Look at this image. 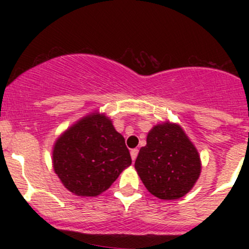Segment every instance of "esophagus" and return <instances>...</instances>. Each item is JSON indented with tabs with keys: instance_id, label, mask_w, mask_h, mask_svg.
Returning <instances> with one entry per match:
<instances>
[{
	"instance_id": "34e87169",
	"label": "esophagus",
	"mask_w": 249,
	"mask_h": 249,
	"mask_svg": "<svg viewBox=\"0 0 249 249\" xmlns=\"http://www.w3.org/2000/svg\"><path fill=\"white\" fill-rule=\"evenodd\" d=\"M130 154H131V158H132V160H136L137 156H138V150H137V148H133V150L130 151Z\"/></svg>"
}]
</instances>
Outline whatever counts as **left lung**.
Segmentation results:
<instances>
[{
	"label": "left lung",
	"mask_w": 249,
	"mask_h": 249,
	"mask_svg": "<svg viewBox=\"0 0 249 249\" xmlns=\"http://www.w3.org/2000/svg\"><path fill=\"white\" fill-rule=\"evenodd\" d=\"M134 168L151 194L179 199L192 190L201 173L198 150L179 124L164 122L148 131Z\"/></svg>",
	"instance_id": "left-lung-1"
}]
</instances>
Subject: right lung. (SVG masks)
<instances>
[{
	"mask_svg": "<svg viewBox=\"0 0 249 249\" xmlns=\"http://www.w3.org/2000/svg\"><path fill=\"white\" fill-rule=\"evenodd\" d=\"M125 139L105 113L82 117L56 139L53 166L64 187L78 196H97L131 165Z\"/></svg>",
	"mask_w": 249,
	"mask_h": 249,
	"instance_id": "1",
	"label": "right lung"
}]
</instances>
